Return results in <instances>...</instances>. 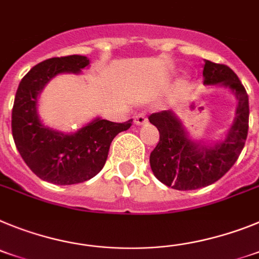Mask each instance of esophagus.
I'll use <instances>...</instances> for the list:
<instances>
[{"instance_id": "obj_1", "label": "esophagus", "mask_w": 259, "mask_h": 259, "mask_svg": "<svg viewBox=\"0 0 259 259\" xmlns=\"http://www.w3.org/2000/svg\"><path fill=\"white\" fill-rule=\"evenodd\" d=\"M146 122H147V118H146L145 113H139L134 117V123L136 125H145Z\"/></svg>"}]
</instances>
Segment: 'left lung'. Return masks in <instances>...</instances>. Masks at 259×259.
I'll use <instances>...</instances> for the list:
<instances>
[{
  "label": "left lung",
  "instance_id": "left-lung-1",
  "mask_svg": "<svg viewBox=\"0 0 259 259\" xmlns=\"http://www.w3.org/2000/svg\"><path fill=\"white\" fill-rule=\"evenodd\" d=\"M203 78L204 84L227 87L237 99L235 120L223 141L211 146L193 142L172 111L148 117L160 134L150 155L151 169L160 183L176 190H195L217 183L236 163L248 137L249 98L235 71L204 60Z\"/></svg>",
  "mask_w": 259,
  "mask_h": 259
}]
</instances>
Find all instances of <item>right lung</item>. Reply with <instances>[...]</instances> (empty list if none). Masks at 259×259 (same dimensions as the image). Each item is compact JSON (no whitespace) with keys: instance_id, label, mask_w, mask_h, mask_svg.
<instances>
[{"instance_id":"obj_1","label":"right lung","mask_w":259,"mask_h":259,"mask_svg":"<svg viewBox=\"0 0 259 259\" xmlns=\"http://www.w3.org/2000/svg\"><path fill=\"white\" fill-rule=\"evenodd\" d=\"M90 65L86 56L49 58L35 65L19 83L15 94L11 132L24 163L44 181L56 185L84 183L104 167L114 137L132 126L95 118L75 133L42 125L37 114V96L47 83L62 73L79 74Z\"/></svg>"}]
</instances>
